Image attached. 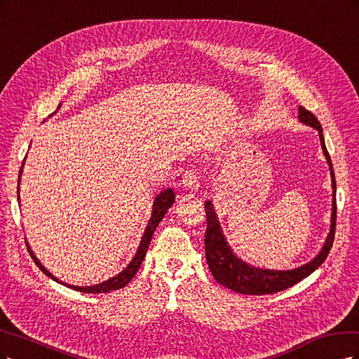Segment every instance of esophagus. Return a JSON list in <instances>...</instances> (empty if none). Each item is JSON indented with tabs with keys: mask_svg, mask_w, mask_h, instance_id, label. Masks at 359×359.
Listing matches in <instances>:
<instances>
[{
	"mask_svg": "<svg viewBox=\"0 0 359 359\" xmlns=\"http://www.w3.org/2000/svg\"><path fill=\"white\" fill-rule=\"evenodd\" d=\"M182 183H183V187L189 191H198L200 180H198V176H196V171L195 170L184 171Z\"/></svg>",
	"mask_w": 359,
	"mask_h": 359,
	"instance_id": "1",
	"label": "esophagus"
}]
</instances>
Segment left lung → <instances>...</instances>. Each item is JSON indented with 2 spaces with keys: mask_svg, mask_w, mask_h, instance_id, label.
Wrapping results in <instances>:
<instances>
[{
  "mask_svg": "<svg viewBox=\"0 0 359 359\" xmlns=\"http://www.w3.org/2000/svg\"><path fill=\"white\" fill-rule=\"evenodd\" d=\"M298 119L302 123L311 126V128H315L318 131L323 155H325V159L330 167L331 187H332V209H331L332 212H331L330 233L318 255L307 264L302 265V267H297L292 270L258 269L245 262L236 255L222 233V226L215 212L213 203L205 201L204 204L205 217H207V229H205V238H204L205 259H207V264H209V269L215 277V280L225 287H229L231 291L246 294V295H265V294H274V292L283 291V289L294 286L295 283L302 282L307 276L313 273L319 265L327 259L328 253L331 250L332 241H334V233H335V215H337V207H335V177H334L331 158L328 155L325 140H323L322 126L315 114L299 106Z\"/></svg>",
  "mask_w": 359,
  "mask_h": 359,
  "instance_id": "1",
  "label": "left lung"
}]
</instances>
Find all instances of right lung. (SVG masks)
Returning a JSON list of instances; mask_svg holds the SVG:
<instances>
[{
    "instance_id": "1",
    "label": "right lung",
    "mask_w": 359,
    "mask_h": 359,
    "mask_svg": "<svg viewBox=\"0 0 359 359\" xmlns=\"http://www.w3.org/2000/svg\"><path fill=\"white\" fill-rule=\"evenodd\" d=\"M60 107H61V104H60ZM60 107H57V109H60ZM55 113H56V111H55ZM24 165H25V159H24V163H22V167H20V171H19V180H18V200H19V201H20V196H19V184H20L22 168H24ZM175 200H176V195H175V192H172L171 188H167L165 191L159 192V194L155 196L154 205H152V216H150V219H149L147 226H146L144 233H143V237H142V240H140V246H138V249H137V252H135V255H134L133 261H131L128 265H126V267H125L119 274H116L114 277H110V279L106 280V282L98 283V285H92V286H74V285L64 283V282H61L60 279H57V277H55L48 269L43 267V264L37 259L36 255H34V252L31 250L29 245L27 243V245H28V250H29V253H31V258L34 259V262L37 264V267H39L46 276H49L52 280H55V282H57V283H61V285H65V286L72 287V289H76V291L86 292V294H104V292L116 291V289H121V287H123L125 285H128V283L133 280V277L135 276V273L138 271V269H140V265H142V262H143V259H144V257H146L147 248H149V245H150V240H152L154 231L156 229V226L159 225V222L163 221V217L165 216V213L168 212V209L172 205V203H175Z\"/></svg>"
}]
</instances>
